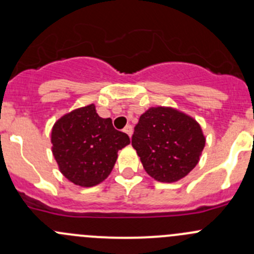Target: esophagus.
I'll return each mask as SVG.
<instances>
[{
  "label": "esophagus",
  "instance_id": "esophagus-1",
  "mask_svg": "<svg viewBox=\"0 0 254 254\" xmlns=\"http://www.w3.org/2000/svg\"><path fill=\"white\" fill-rule=\"evenodd\" d=\"M124 132H125V134L129 135V137H131V135H132V127H131V125H127V127H124Z\"/></svg>",
  "mask_w": 254,
  "mask_h": 254
}]
</instances>
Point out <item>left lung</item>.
<instances>
[{"mask_svg":"<svg viewBox=\"0 0 254 254\" xmlns=\"http://www.w3.org/2000/svg\"><path fill=\"white\" fill-rule=\"evenodd\" d=\"M200 124L173 107H150L131 139L148 176L162 183L181 181L199 163L205 146Z\"/></svg>","mask_w":254,"mask_h":254,"instance_id":"left-lung-1","label":"left lung"}]
</instances>
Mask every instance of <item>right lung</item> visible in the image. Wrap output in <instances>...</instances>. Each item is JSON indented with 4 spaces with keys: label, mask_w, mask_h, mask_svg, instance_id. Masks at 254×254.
<instances>
[{
    "label": "right lung",
    "mask_w": 254,
    "mask_h": 254,
    "mask_svg": "<svg viewBox=\"0 0 254 254\" xmlns=\"http://www.w3.org/2000/svg\"><path fill=\"white\" fill-rule=\"evenodd\" d=\"M51 151L60 172L76 186L89 188L111 175L118 151L130 143L125 132L101 118L94 104L59 118L51 129Z\"/></svg>",
    "instance_id": "1"
}]
</instances>
